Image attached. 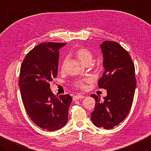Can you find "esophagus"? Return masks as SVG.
<instances>
[{"mask_svg":"<svg viewBox=\"0 0 151 151\" xmlns=\"http://www.w3.org/2000/svg\"><path fill=\"white\" fill-rule=\"evenodd\" d=\"M85 97V96L84 95H82V94H78V95H76L75 96H73V99L74 101H76V100H78V99H81Z\"/></svg>","mask_w":151,"mask_h":151,"instance_id":"esophagus-1","label":"esophagus"}]
</instances>
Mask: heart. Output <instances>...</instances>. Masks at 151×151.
Listing matches in <instances>:
<instances>
[{"mask_svg": "<svg viewBox=\"0 0 151 151\" xmlns=\"http://www.w3.org/2000/svg\"><path fill=\"white\" fill-rule=\"evenodd\" d=\"M74 54L77 58L79 61H81L82 63H83L84 65H89L91 63L93 59V54L90 50L88 48H83V47H81V48H78L76 49L75 52H74ZM67 59H64L62 61L61 65V71L62 73H64L65 71L66 67H67ZM93 70L96 73H99L103 69V65L102 64H97L95 66L93 67ZM88 81L86 79L85 80H80V81H76L73 82V86L74 87L76 88H78V89L81 90H84L86 88V83H88Z\"/></svg>", "mask_w": 151, "mask_h": 151, "instance_id": "1", "label": "heart"}]
</instances>
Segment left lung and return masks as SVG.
Wrapping results in <instances>:
<instances>
[{"label": "left lung", "mask_w": 151, "mask_h": 151, "mask_svg": "<svg viewBox=\"0 0 151 151\" xmlns=\"http://www.w3.org/2000/svg\"><path fill=\"white\" fill-rule=\"evenodd\" d=\"M101 48L105 71L98 86L107 90V96L101 101L99 96L91 94L96 105L91 119L97 127L108 129L119 125L129 113L137 81L131 56L122 46L114 41H104Z\"/></svg>", "instance_id": "left-lung-1"}]
</instances>
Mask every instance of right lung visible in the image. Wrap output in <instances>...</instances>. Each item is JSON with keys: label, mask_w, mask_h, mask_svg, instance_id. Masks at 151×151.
<instances>
[{"label": "right lung", "mask_w": 151, "mask_h": 151, "mask_svg": "<svg viewBox=\"0 0 151 151\" xmlns=\"http://www.w3.org/2000/svg\"><path fill=\"white\" fill-rule=\"evenodd\" d=\"M66 43H42L23 60L19 86L27 114L42 129L54 131L66 124L72 97L52 93L50 83L58 76L59 49Z\"/></svg>", "instance_id": "1"}]
</instances>
